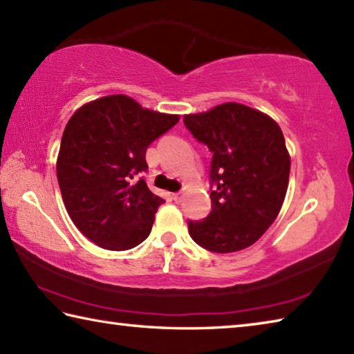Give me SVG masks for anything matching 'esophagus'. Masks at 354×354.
<instances>
[{
  "instance_id": "34e87169",
  "label": "esophagus",
  "mask_w": 354,
  "mask_h": 354,
  "mask_svg": "<svg viewBox=\"0 0 354 354\" xmlns=\"http://www.w3.org/2000/svg\"><path fill=\"white\" fill-rule=\"evenodd\" d=\"M181 198H183V194H181V192H178V194H173V201H175V203H179V201H181Z\"/></svg>"
}]
</instances>
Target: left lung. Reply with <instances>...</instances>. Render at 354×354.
Wrapping results in <instances>:
<instances>
[{"instance_id":"1","label":"left lung","mask_w":354,"mask_h":354,"mask_svg":"<svg viewBox=\"0 0 354 354\" xmlns=\"http://www.w3.org/2000/svg\"><path fill=\"white\" fill-rule=\"evenodd\" d=\"M184 125L207 145L212 212L189 220V234L216 254L249 248L275 221L286 195L289 159L277 122L240 104L184 115Z\"/></svg>"}]
</instances>
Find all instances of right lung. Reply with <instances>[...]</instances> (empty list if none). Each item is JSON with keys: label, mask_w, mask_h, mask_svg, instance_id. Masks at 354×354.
<instances>
[{"label": "right lung", "mask_w": 354, "mask_h": 354, "mask_svg": "<svg viewBox=\"0 0 354 354\" xmlns=\"http://www.w3.org/2000/svg\"><path fill=\"white\" fill-rule=\"evenodd\" d=\"M179 115L144 110L127 95L83 105L63 131L57 179L77 229L97 246L128 250L151 232L162 198L145 184V153Z\"/></svg>", "instance_id": "obj_1"}]
</instances>
